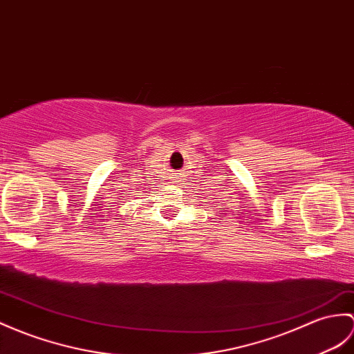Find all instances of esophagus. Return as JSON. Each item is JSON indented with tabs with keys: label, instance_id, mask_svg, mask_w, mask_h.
Listing matches in <instances>:
<instances>
[{
	"label": "esophagus",
	"instance_id": "34e87169",
	"mask_svg": "<svg viewBox=\"0 0 354 354\" xmlns=\"http://www.w3.org/2000/svg\"><path fill=\"white\" fill-rule=\"evenodd\" d=\"M180 175H183V174H174L175 179H180ZM176 183H178V180H176Z\"/></svg>",
	"mask_w": 354,
	"mask_h": 354
}]
</instances>
